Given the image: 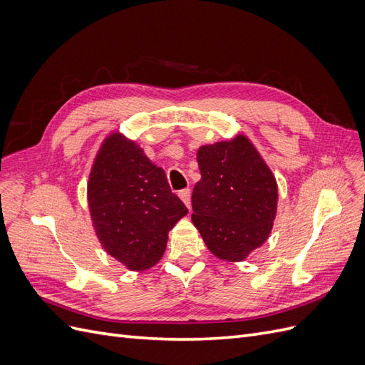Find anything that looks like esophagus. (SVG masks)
<instances>
[{
    "label": "esophagus",
    "mask_w": 365,
    "mask_h": 365,
    "mask_svg": "<svg viewBox=\"0 0 365 365\" xmlns=\"http://www.w3.org/2000/svg\"><path fill=\"white\" fill-rule=\"evenodd\" d=\"M180 197L182 200V202L187 205V208L192 207V192L190 189H184L180 192Z\"/></svg>",
    "instance_id": "obj_1"
}]
</instances>
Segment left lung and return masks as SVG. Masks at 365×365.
I'll list each match as a JSON object with an SVG mask.
<instances>
[{
	"label": "left lung",
	"instance_id": "obj_1",
	"mask_svg": "<svg viewBox=\"0 0 365 365\" xmlns=\"http://www.w3.org/2000/svg\"><path fill=\"white\" fill-rule=\"evenodd\" d=\"M201 180L192 220L216 257L240 262L268 239L277 213V182L245 135L197 149Z\"/></svg>",
	"mask_w": 365,
	"mask_h": 365
}]
</instances>
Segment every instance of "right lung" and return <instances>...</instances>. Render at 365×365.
Returning a JSON list of instances; mask_svg holds the SVG:
<instances>
[{
    "label": "right lung",
    "mask_w": 365,
    "mask_h": 365,
    "mask_svg": "<svg viewBox=\"0 0 365 365\" xmlns=\"http://www.w3.org/2000/svg\"><path fill=\"white\" fill-rule=\"evenodd\" d=\"M88 205L103 250L130 271L160 262L169 231L189 212L172 193L164 170L118 132L105 138L97 152Z\"/></svg>",
    "instance_id": "add662e5"
}]
</instances>
